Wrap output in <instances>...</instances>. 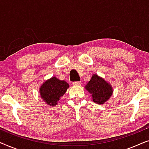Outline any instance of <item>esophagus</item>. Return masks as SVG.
I'll return each instance as SVG.
<instances>
[{
	"label": "esophagus",
	"instance_id": "esophagus-1",
	"mask_svg": "<svg viewBox=\"0 0 149 149\" xmlns=\"http://www.w3.org/2000/svg\"><path fill=\"white\" fill-rule=\"evenodd\" d=\"M73 85H80L81 84V81H75V82L72 83Z\"/></svg>",
	"mask_w": 149,
	"mask_h": 149
}]
</instances>
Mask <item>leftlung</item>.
<instances>
[{
  "instance_id": "1",
  "label": "left lung",
  "mask_w": 149,
  "mask_h": 149,
  "mask_svg": "<svg viewBox=\"0 0 149 149\" xmlns=\"http://www.w3.org/2000/svg\"><path fill=\"white\" fill-rule=\"evenodd\" d=\"M85 87L91 94L93 101L97 104H104L113 92L111 85L96 74L92 75Z\"/></svg>"
}]
</instances>
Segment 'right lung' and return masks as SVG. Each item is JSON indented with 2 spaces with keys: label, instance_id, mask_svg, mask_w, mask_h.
I'll list each match as a JSON object with an SVG mask.
<instances>
[{
  "label": "right lung",
  "instance_id": "add662e5",
  "mask_svg": "<svg viewBox=\"0 0 149 149\" xmlns=\"http://www.w3.org/2000/svg\"><path fill=\"white\" fill-rule=\"evenodd\" d=\"M68 87V83L66 81L54 77L47 80L40 87V97L47 105L56 106Z\"/></svg>",
  "mask_w": 149,
  "mask_h": 149
}]
</instances>
